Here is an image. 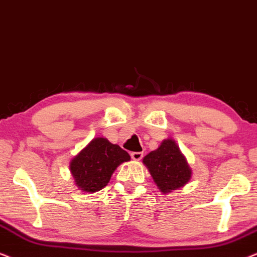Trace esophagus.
Here are the masks:
<instances>
[{"instance_id": "1", "label": "esophagus", "mask_w": 257, "mask_h": 257, "mask_svg": "<svg viewBox=\"0 0 257 257\" xmlns=\"http://www.w3.org/2000/svg\"><path fill=\"white\" fill-rule=\"evenodd\" d=\"M143 156H144V154L142 152H133V153H131V158H132L133 160H136V161L142 160Z\"/></svg>"}]
</instances>
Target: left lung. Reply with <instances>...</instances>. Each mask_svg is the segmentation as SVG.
Returning <instances> with one entry per match:
<instances>
[{
    "label": "left lung",
    "mask_w": 257,
    "mask_h": 257,
    "mask_svg": "<svg viewBox=\"0 0 257 257\" xmlns=\"http://www.w3.org/2000/svg\"><path fill=\"white\" fill-rule=\"evenodd\" d=\"M143 164L163 194L184 187L192 178L187 160L172 138L165 139L157 150L144 157Z\"/></svg>",
    "instance_id": "1"
}]
</instances>
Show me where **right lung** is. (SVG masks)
<instances>
[{
	"mask_svg": "<svg viewBox=\"0 0 257 257\" xmlns=\"http://www.w3.org/2000/svg\"><path fill=\"white\" fill-rule=\"evenodd\" d=\"M130 160V154L120 146L97 137L72 158L70 172L79 191L96 193L108 184L119 165Z\"/></svg>",
	"mask_w": 257,
	"mask_h": 257,
	"instance_id": "1",
	"label": "right lung"
}]
</instances>
